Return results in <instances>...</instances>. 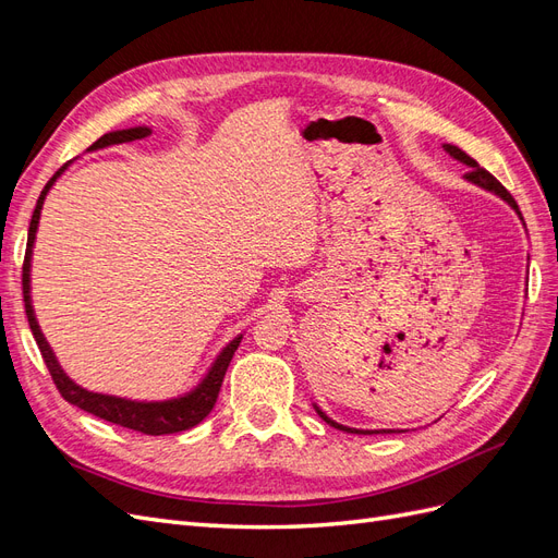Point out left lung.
I'll use <instances>...</instances> for the list:
<instances>
[{
  "mask_svg": "<svg viewBox=\"0 0 558 558\" xmlns=\"http://www.w3.org/2000/svg\"><path fill=\"white\" fill-rule=\"evenodd\" d=\"M442 148L447 150V154L453 158V160H459V162H463L465 167H470V170L463 174V179L468 181V183H472V185H477V189H482V191H488V193H494V195H498L502 202H508V205L517 211V216L521 218V211H519V207H517V202H514V197L502 189V185L488 174L484 167H480L477 165V160H472L468 154H463V150L459 148V146H453V144H442ZM314 404V410H316V414L326 421V424H330L332 428H340V430H347V433H359V435H373V433H393V430H363V428H351V426H344V424H337L335 418H330L324 410L318 408L316 402H312Z\"/></svg>",
  "mask_w": 558,
  "mask_h": 558,
  "instance_id": "1",
  "label": "left lung"
}]
</instances>
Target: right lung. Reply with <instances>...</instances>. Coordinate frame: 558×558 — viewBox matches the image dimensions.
<instances>
[{
	"mask_svg": "<svg viewBox=\"0 0 558 558\" xmlns=\"http://www.w3.org/2000/svg\"><path fill=\"white\" fill-rule=\"evenodd\" d=\"M150 134H154V128H148V125L113 130V132H107L105 137H99L88 148V154H95V150H102V148H109L116 144L146 140V137H150ZM74 160H78V158H74ZM72 162H66L62 170L56 172L53 179L44 185V191L37 199L35 214H32L29 232H27V251H25V265H23V295H25V312H27V320H29V330H32V335H35L37 347L44 356V363L48 367L50 377H53L56 386L60 388L62 398L66 402L76 404V408H81L83 412L95 414L105 421H111V424H116V426L140 430L146 435H170V433L189 430V428L197 426L199 421L214 410L218 391H221V384L226 377V369L234 356V351H238L244 332L234 335L232 340L216 353V359L207 367V373L199 377V381L191 388V391L179 393L174 398H165V400H134V398L88 391V388H83L81 384H76L70 375L64 373L53 347L48 344L46 335L41 332V326H39L37 314H35V305H32V248H35V242H37V230H39L46 195L50 193V189H53L56 181L66 170H70Z\"/></svg>",
	"mask_w": 558,
	"mask_h": 558,
	"instance_id": "obj_1",
	"label": "right lung"
}]
</instances>
